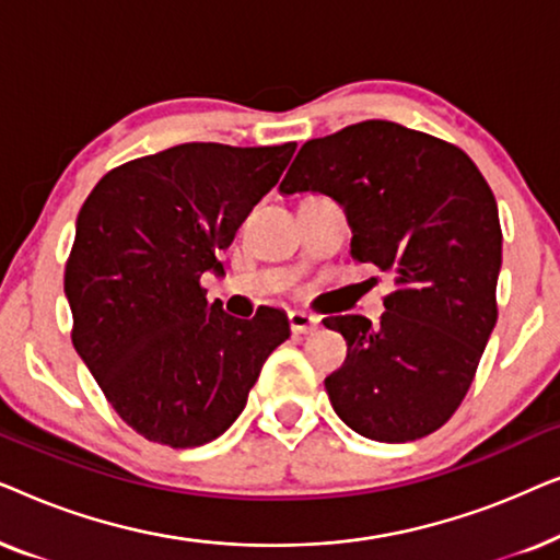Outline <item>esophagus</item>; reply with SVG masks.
<instances>
[{
	"instance_id": "1",
	"label": "esophagus",
	"mask_w": 560,
	"mask_h": 560,
	"mask_svg": "<svg viewBox=\"0 0 560 560\" xmlns=\"http://www.w3.org/2000/svg\"><path fill=\"white\" fill-rule=\"evenodd\" d=\"M290 328H293V334H313L318 328V318L316 316H308V313L303 311H290Z\"/></svg>"
}]
</instances>
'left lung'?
I'll return each mask as SVG.
<instances>
[{
  "label": "left lung",
  "mask_w": 560,
  "mask_h": 560,
  "mask_svg": "<svg viewBox=\"0 0 560 560\" xmlns=\"http://www.w3.org/2000/svg\"><path fill=\"white\" fill-rule=\"evenodd\" d=\"M324 194L347 213L351 257L389 272L385 316H331L347 339L326 377L336 416L372 441L439 431L462 405L497 324L502 229L471 158L395 121L366 119L305 142L282 196Z\"/></svg>",
  "instance_id": "left-lung-1"
}]
</instances>
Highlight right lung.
Here are the masks:
<instances>
[{
  "label": "right lung",
  "instance_id": "right-lung-1",
  "mask_svg": "<svg viewBox=\"0 0 560 560\" xmlns=\"http://www.w3.org/2000/svg\"><path fill=\"white\" fill-rule=\"evenodd\" d=\"M295 142L175 144L114 167L75 219L66 265L73 347L106 400L148 441L196 448L240 418L288 316L252 320L206 301L201 275L280 180Z\"/></svg>",
  "mask_w": 560,
  "mask_h": 560
}]
</instances>
